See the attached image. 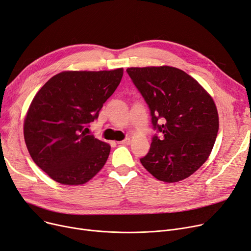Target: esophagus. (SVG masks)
<instances>
[{"mask_svg":"<svg viewBox=\"0 0 251 251\" xmlns=\"http://www.w3.org/2000/svg\"><path fill=\"white\" fill-rule=\"evenodd\" d=\"M119 145H129L130 144V139L129 138H126L121 142H118Z\"/></svg>","mask_w":251,"mask_h":251,"instance_id":"obj_1","label":"esophagus"}]
</instances>
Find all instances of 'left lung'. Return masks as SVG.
I'll list each match as a JSON object with an SVG mask.
<instances>
[{
  "label": "left lung",
  "instance_id": "8db88e82",
  "mask_svg": "<svg viewBox=\"0 0 251 251\" xmlns=\"http://www.w3.org/2000/svg\"><path fill=\"white\" fill-rule=\"evenodd\" d=\"M126 73L149 107L153 128L162 134L153 136L142 165L159 181L184 180L212 150L219 130L216 104L196 79L178 68L130 67Z\"/></svg>",
  "mask_w": 251,
  "mask_h": 251
}]
</instances>
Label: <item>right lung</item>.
<instances>
[{
    "label": "right lung",
    "mask_w": 251,
    "mask_h": 251,
    "mask_svg": "<svg viewBox=\"0 0 251 251\" xmlns=\"http://www.w3.org/2000/svg\"><path fill=\"white\" fill-rule=\"evenodd\" d=\"M123 68L63 71L30 103L23 134L32 160L54 181L82 185L103 168L110 145L87 135L103 104L122 80Z\"/></svg>",
    "instance_id": "right-lung-1"
}]
</instances>
